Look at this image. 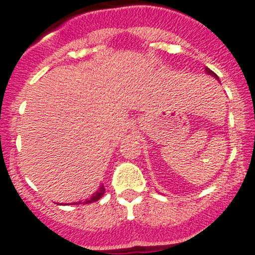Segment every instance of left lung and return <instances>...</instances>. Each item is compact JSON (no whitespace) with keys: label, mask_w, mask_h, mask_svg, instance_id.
Segmentation results:
<instances>
[{"label":"left lung","mask_w":255,"mask_h":255,"mask_svg":"<svg viewBox=\"0 0 255 255\" xmlns=\"http://www.w3.org/2000/svg\"><path fill=\"white\" fill-rule=\"evenodd\" d=\"M206 74H208V75H211V76H213V78L215 79H217L218 82H220V78H218L217 75H216L215 73H213V71H212L211 69H208V67H206Z\"/></svg>","instance_id":"1"}]
</instances>
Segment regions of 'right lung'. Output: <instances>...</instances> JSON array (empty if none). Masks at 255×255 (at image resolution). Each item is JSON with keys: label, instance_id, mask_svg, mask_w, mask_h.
<instances>
[{"label": "right lung", "instance_id": "obj_1", "mask_svg": "<svg viewBox=\"0 0 255 255\" xmlns=\"http://www.w3.org/2000/svg\"><path fill=\"white\" fill-rule=\"evenodd\" d=\"M105 186L103 185H100V188H98V190L97 191H94L93 193V195H92L91 198H89V199H85L84 202H78V204L80 203V204H89V203H93V202H97V200L98 199H101V197H102L103 194H105ZM74 204H76V203H74Z\"/></svg>", "mask_w": 255, "mask_h": 255}]
</instances>
